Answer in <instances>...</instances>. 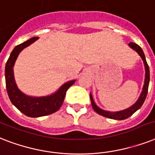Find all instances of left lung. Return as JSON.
Listing matches in <instances>:
<instances>
[{"label": "left lung", "instance_id": "1", "mask_svg": "<svg viewBox=\"0 0 155 155\" xmlns=\"http://www.w3.org/2000/svg\"><path fill=\"white\" fill-rule=\"evenodd\" d=\"M130 49H132L133 50L137 53V54L141 57L142 60L143 61V64H144L145 67V71H146V74H145V81H144V85L142 87V93H141L140 96L138 97V99L136 101V102L134 104H133L132 106H130L129 108L125 109V110H122L119 111H108L105 110H102L100 107L96 105V103L94 101V98H93L92 94L90 93V101H91V104H92L93 109L94 110V111L96 113H97L98 114L101 115V116H104V117H108V118H111V119H115V120H124L127 119V117H129L130 116L134 114L136 111L139 110L141 108V106H142V104L144 102L145 99L147 97V92H148V86H149L150 83V70L149 66L147 65V60H146V57H145V54L142 51V49H141V47L139 45H138L135 43L130 42L128 45Z\"/></svg>", "mask_w": 155, "mask_h": 155}]
</instances>
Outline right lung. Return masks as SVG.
<instances>
[{"instance_id": "1", "label": "right lung", "mask_w": 155, "mask_h": 155, "mask_svg": "<svg viewBox=\"0 0 155 155\" xmlns=\"http://www.w3.org/2000/svg\"><path fill=\"white\" fill-rule=\"evenodd\" d=\"M38 38H32L15 47L6 62L5 70L6 89L11 102L21 112L30 117H42L58 111L64 101L67 90L76 81V80L67 81L54 94L42 97L28 96L19 90L14 78L13 66L20 53Z\"/></svg>"}]
</instances>
